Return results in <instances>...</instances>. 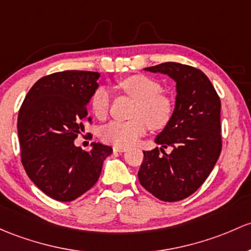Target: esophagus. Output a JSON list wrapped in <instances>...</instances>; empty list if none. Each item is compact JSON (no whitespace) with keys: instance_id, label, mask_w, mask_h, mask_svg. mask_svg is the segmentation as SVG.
<instances>
[{"instance_id":"obj_1","label":"esophagus","mask_w":251,"mask_h":251,"mask_svg":"<svg viewBox=\"0 0 251 251\" xmlns=\"http://www.w3.org/2000/svg\"><path fill=\"white\" fill-rule=\"evenodd\" d=\"M113 150H114V151H117V152H124V151H126V148L125 147H113Z\"/></svg>"}]
</instances>
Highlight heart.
<instances>
[{
	"label": "heart",
	"instance_id": "1",
	"mask_svg": "<svg viewBox=\"0 0 251 251\" xmlns=\"http://www.w3.org/2000/svg\"><path fill=\"white\" fill-rule=\"evenodd\" d=\"M120 90L137 100L132 112V120L112 121L100 130V138L104 143L117 147L133 144L147 132L148 126L151 130H161L167 125L172 117L173 104L168 96L161 94L162 86L155 79L144 75H134L118 83ZM112 95L104 86L95 90L90 99L92 113L100 120H104L109 114Z\"/></svg>",
	"mask_w": 251,
	"mask_h": 251
}]
</instances>
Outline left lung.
Instances as JSON below:
<instances>
[{
    "instance_id": "1",
    "label": "left lung",
    "mask_w": 251,
    "mask_h": 251,
    "mask_svg": "<svg viewBox=\"0 0 251 251\" xmlns=\"http://www.w3.org/2000/svg\"><path fill=\"white\" fill-rule=\"evenodd\" d=\"M144 70L172 78L176 96L172 117L155 138L162 148L143 151L139 183L161 201H180L204 183L220 156L221 102L209 79L197 68L165 62ZM167 146L173 147L168 154L163 150Z\"/></svg>"
}]
</instances>
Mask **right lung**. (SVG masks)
Masks as SVG:
<instances>
[{
  "mask_svg": "<svg viewBox=\"0 0 251 251\" xmlns=\"http://www.w3.org/2000/svg\"><path fill=\"white\" fill-rule=\"evenodd\" d=\"M99 78L100 73L88 71L46 75L36 81L20 107L21 162L37 188L56 201H73L90 190L113 152L101 143H92L90 151L75 146Z\"/></svg>",
  "mask_w": 251,
  "mask_h": 251,
  "instance_id": "obj_1",
  "label": "right lung"
}]
</instances>
